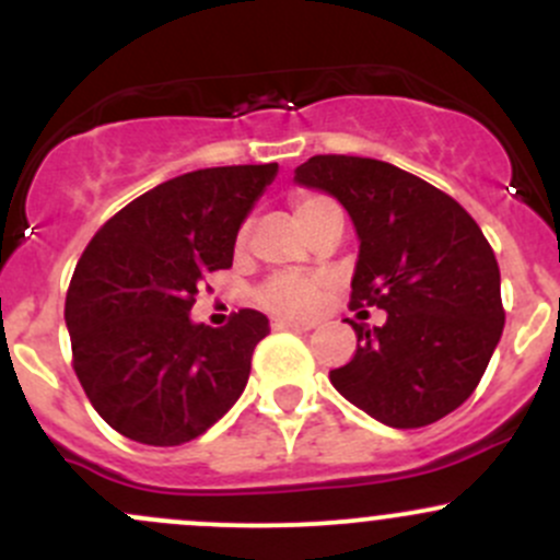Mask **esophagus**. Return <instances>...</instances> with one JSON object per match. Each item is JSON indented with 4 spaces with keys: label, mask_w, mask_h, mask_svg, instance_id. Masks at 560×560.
Segmentation results:
<instances>
[{
    "label": "esophagus",
    "mask_w": 560,
    "mask_h": 560,
    "mask_svg": "<svg viewBox=\"0 0 560 560\" xmlns=\"http://www.w3.org/2000/svg\"><path fill=\"white\" fill-rule=\"evenodd\" d=\"M273 330H312V322H295V319H273L270 322Z\"/></svg>",
    "instance_id": "1"
}]
</instances>
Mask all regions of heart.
<instances>
[{"label": "heart", "mask_w": 560, "mask_h": 560, "mask_svg": "<svg viewBox=\"0 0 560 560\" xmlns=\"http://www.w3.org/2000/svg\"><path fill=\"white\" fill-rule=\"evenodd\" d=\"M295 217L301 219L303 228L312 233L316 224L327 217H336L338 206L325 195L316 191H298L295 200ZM246 244V228L238 233V246ZM322 292H325V279H314V276L301 273H273L257 292L259 306L281 316H312L322 303Z\"/></svg>", "instance_id": "b5f03b06"}]
</instances>
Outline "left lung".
<instances>
[{"label": "left lung", "mask_w": 560, "mask_h": 560, "mask_svg": "<svg viewBox=\"0 0 560 560\" xmlns=\"http://www.w3.org/2000/svg\"><path fill=\"white\" fill-rule=\"evenodd\" d=\"M295 184L347 208L360 241L352 308L387 312L360 327L358 352L330 382L389 428L455 411L482 380L504 330L501 273L479 224L453 197L389 162L319 154Z\"/></svg>", "instance_id": "8db88e82"}]
</instances>
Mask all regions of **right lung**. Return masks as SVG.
<instances>
[{
    "mask_svg": "<svg viewBox=\"0 0 560 560\" xmlns=\"http://www.w3.org/2000/svg\"><path fill=\"white\" fill-rule=\"evenodd\" d=\"M279 165L184 173L100 228L65 303L72 369L113 431L151 447L206 433L244 393L268 316L244 308L224 327L191 322L195 295L233 265L241 224Z\"/></svg>",
    "mask_w": 560,
    "mask_h": 560,
    "instance_id": "right-lung-1",
    "label": "right lung"
}]
</instances>
